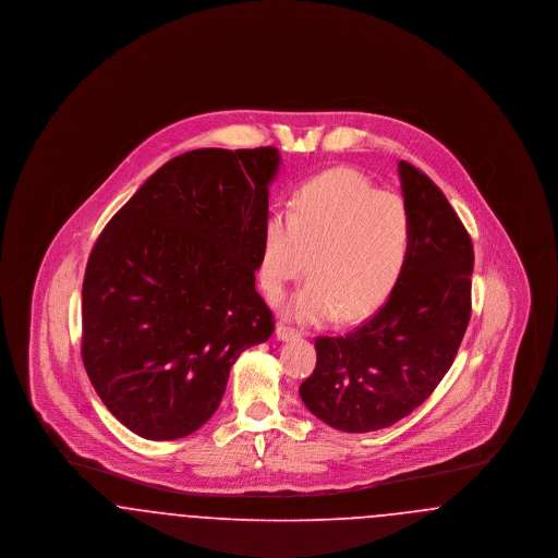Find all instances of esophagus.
<instances>
[{"label":"esophagus","mask_w":558,"mask_h":558,"mask_svg":"<svg viewBox=\"0 0 558 558\" xmlns=\"http://www.w3.org/2000/svg\"><path fill=\"white\" fill-rule=\"evenodd\" d=\"M276 337H278L280 341H291V339L299 337V330H294L289 324H278V326H276Z\"/></svg>","instance_id":"34e87169"}]
</instances>
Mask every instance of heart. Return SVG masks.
<instances>
[{
    "label": "heart",
    "instance_id": "heart-1",
    "mask_svg": "<svg viewBox=\"0 0 558 558\" xmlns=\"http://www.w3.org/2000/svg\"><path fill=\"white\" fill-rule=\"evenodd\" d=\"M410 246L405 201L353 171L332 169L294 192L291 211L267 217L259 278L278 299L310 267L314 278L284 303L289 316L310 324L362 318L396 289Z\"/></svg>",
    "mask_w": 558,
    "mask_h": 558
}]
</instances>
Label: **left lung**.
<instances>
[{
  "label": "left lung",
  "instance_id": "8db88e82",
  "mask_svg": "<svg viewBox=\"0 0 558 558\" xmlns=\"http://www.w3.org/2000/svg\"><path fill=\"white\" fill-rule=\"evenodd\" d=\"M412 217L408 264L387 303L345 337H318L316 371L299 387L307 410L345 433H371L414 412L446 372L471 319L473 242L446 194L399 160Z\"/></svg>",
  "mask_w": 558,
  "mask_h": 558
}]
</instances>
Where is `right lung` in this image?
I'll return each instance as SVG.
<instances>
[{"instance_id": "right-lung-1", "label": "right lung", "mask_w": 558, "mask_h": 558, "mask_svg": "<svg viewBox=\"0 0 558 558\" xmlns=\"http://www.w3.org/2000/svg\"><path fill=\"white\" fill-rule=\"evenodd\" d=\"M276 148L165 162L96 240L81 291L85 372L112 416L153 441L205 425L232 364L274 332L255 291Z\"/></svg>"}]
</instances>
